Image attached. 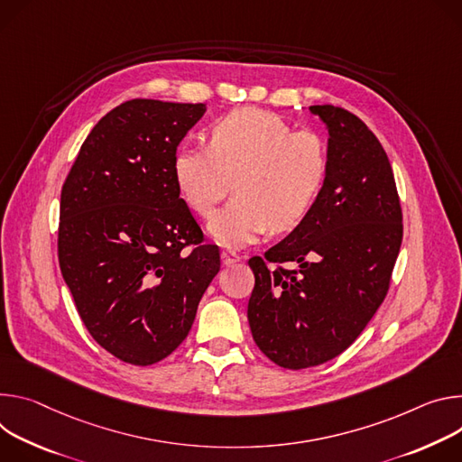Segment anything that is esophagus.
Wrapping results in <instances>:
<instances>
[{
	"label": "esophagus",
	"instance_id": "obj_1",
	"mask_svg": "<svg viewBox=\"0 0 462 462\" xmlns=\"http://www.w3.org/2000/svg\"><path fill=\"white\" fill-rule=\"evenodd\" d=\"M238 261H240V254L236 251H233V249H224L222 251V264L224 266H231Z\"/></svg>",
	"mask_w": 462,
	"mask_h": 462
}]
</instances>
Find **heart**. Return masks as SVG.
<instances>
[{
    "instance_id": "heart-1",
    "label": "heart",
    "mask_w": 462,
    "mask_h": 462,
    "mask_svg": "<svg viewBox=\"0 0 462 462\" xmlns=\"http://www.w3.org/2000/svg\"><path fill=\"white\" fill-rule=\"evenodd\" d=\"M172 176L187 208L209 218L233 189L236 196L213 218L211 235L244 245L286 233L314 209L328 176V148L314 130H291L277 114L242 108L220 117L209 144L180 146Z\"/></svg>"
}]
</instances>
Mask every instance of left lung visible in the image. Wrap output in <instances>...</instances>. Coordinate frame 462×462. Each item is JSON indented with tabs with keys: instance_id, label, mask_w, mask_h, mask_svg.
<instances>
[{
	"instance_id": "left-lung-1",
	"label": "left lung",
	"mask_w": 462,
	"mask_h": 462,
	"mask_svg": "<svg viewBox=\"0 0 462 462\" xmlns=\"http://www.w3.org/2000/svg\"><path fill=\"white\" fill-rule=\"evenodd\" d=\"M328 128V176L314 209L251 257L247 319L273 364L299 371L348 348L383 302L403 224L387 153L345 108L310 106Z\"/></svg>"
}]
</instances>
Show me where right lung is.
Listing matches in <instances>:
<instances>
[{
    "label": "right lung",
    "instance_id": "obj_1",
    "mask_svg": "<svg viewBox=\"0 0 462 462\" xmlns=\"http://www.w3.org/2000/svg\"><path fill=\"white\" fill-rule=\"evenodd\" d=\"M203 114L201 102H123L93 126L62 185L60 272L91 337L132 365L180 346L220 270L172 176Z\"/></svg>",
    "mask_w": 462,
    "mask_h": 462
}]
</instances>
